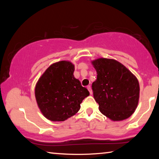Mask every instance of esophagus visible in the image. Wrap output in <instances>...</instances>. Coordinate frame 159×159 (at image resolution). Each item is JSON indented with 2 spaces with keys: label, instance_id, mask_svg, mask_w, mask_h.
I'll return each mask as SVG.
<instances>
[{
  "label": "esophagus",
  "instance_id": "34e87169",
  "mask_svg": "<svg viewBox=\"0 0 159 159\" xmlns=\"http://www.w3.org/2000/svg\"><path fill=\"white\" fill-rule=\"evenodd\" d=\"M87 88H88V90H89V92H90V95H92V94H93V91H92V89H91V87H90V85H88Z\"/></svg>",
  "mask_w": 159,
  "mask_h": 159
}]
</instances>
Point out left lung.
Segmentation results:
<instances>
[{"label": "left lung", "instance_id": "left-lung-1", "mask_svg": "<svg viewBox=\"0 0 159 159\" xmlns=\"http://www.w3.org/2000/svg\"><path fill=\"white\" fill-rule=\"evenodd\" d=\"M97 79L92 89L99 109L114 121L130 116L138 107V80L126 67L115 60L99 58L92 61Z\"/></svg>", "mask_w": 159, "mask_h": 159}]
</instances>
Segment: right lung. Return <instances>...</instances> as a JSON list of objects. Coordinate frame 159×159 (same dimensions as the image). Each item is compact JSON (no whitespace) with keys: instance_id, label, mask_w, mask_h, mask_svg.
Listing matches in <instances>:
<instances>
[{"instance_id":"1","label":"right lung","mask_w":159,"mask_h":159,"mask_svg":"<svg viewBox=\"0 0 159 159\" xmlns=\"http://www.w3.org/2000/svg\"><path fill=\"white\" fill-rule=\"evenodd\" d=\"M74 65L69 61L54 63L38 80L35 97L44 116L64 121L79 111L80 103L90 95L74 76Z\"/></svg>"}]
</instances>
